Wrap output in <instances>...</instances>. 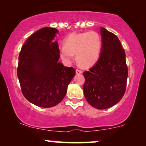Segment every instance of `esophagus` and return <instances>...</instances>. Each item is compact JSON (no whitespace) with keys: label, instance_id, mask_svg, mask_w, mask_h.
Instances as JSON below:
<instances>
[{"label":"esophagus","instance_id":"34e87169","mask_svg":"<svg viewBox=\"0 0 146 146\" xmlns=\"http://www.w3.org/2000/svg\"><path fill=\"white\" fill-rule=\"evenodd\" d=\"M76 73L77 74H80L82 73V71L80 69H76Z\"/></svg>","mask_w":146,"mask_h":146}]
</instances>
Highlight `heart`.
Instances as JSON below:
<instances>
[{
	"instance_id": "b5f03b06",
	"label": "heart",
	"mask_w": 146,
	"mask_h": 146,
	"mask_svg": "<svg viewBox=\"0 0 146 146\" xmlns=\"http://www.w3.org/2000/svg\"><path fill=\"white\" fill-rule=\"evenodd\" d=\"M102 42L95 31L72 33L60 47V55L65 63H70L76 54V60L83 67L93 66L98 60Z\"/></svg>"
}]
</instances>
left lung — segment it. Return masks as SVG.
<instances>
[{"instance_id":"8db88e82","label":"left lung","mask_w":146,"mask_h":146,"mask_svg":"<svg viewBox=\"0 0 146 146\" xmlns=\"http://www.w3.org/2000/svg\"><path fill=\"white\" fill-rule=\"evenodd\" d=\"M101 54L88 71H84V94L92 106L107 109L120 101L124 94L127 78L125 53L114 34L101 27Z\"/></svg>"}]
</instances>
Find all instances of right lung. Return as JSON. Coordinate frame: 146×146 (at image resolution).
<instances>
[{"instance_id":"obj_1","label":"right lung","mask_w":146,"mask_h":146,"mask_svg":"<svg viewBox=\"0 0 146 146\" xmlns=\"http://www.w3.org/2000/svg\"><path fill=\"white\" fill-rule=\"evenodd\" d=\"M58 30L45 27L27 40L19 56L17 76L24 96L37 106L50 108L62 100L75 75L72 67L59 62Z\"/></svg>"}]
</instances>
